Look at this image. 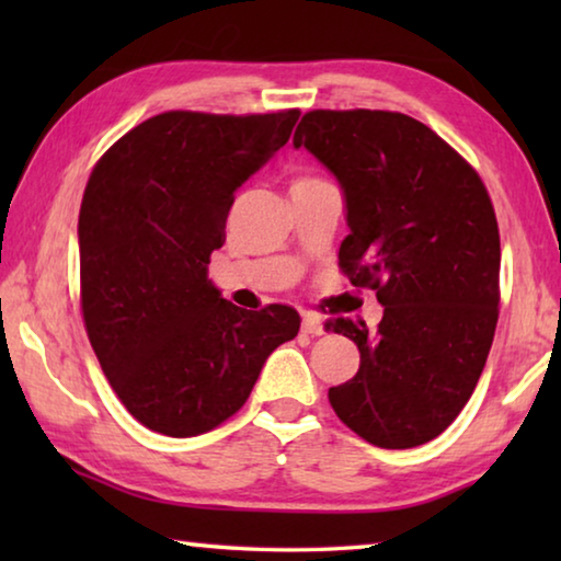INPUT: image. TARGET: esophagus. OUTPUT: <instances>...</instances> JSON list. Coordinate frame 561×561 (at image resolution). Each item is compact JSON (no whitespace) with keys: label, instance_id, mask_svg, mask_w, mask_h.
I'll list each match as a JSON object with an SVG mask.
<instances>
[{"label":"esophagus","instance_id":"esophagus-1","mask_svg":"<svg viewBox=\"0 0 561 561\" xmlns=\"http://www.w3.org/2000/svg\"><path fill=\"white\" fill-rule=\"evenodd\" d=\"M301 331L304 334H311V336H321L324 334V321H321L317 314H311V311H307L301 319Z\"/></svg>","mask_w":561,"mask_h":561}]
</instances>
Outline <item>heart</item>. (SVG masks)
<instances>
[{
	"label": "heart",
	"instance_id": "heart-1",
	"mask_svg": "<svg viewBox=\"0 0 561 561\" xmlns=\"http://www.w3.org/2000/svg\"><path fill=\"white\" fill-rule=\"evenodd\" d=\"M309 180H317V178H297L294 183H309Z\"/></svg>",
	"mask_w": 561,
	"mask_h": 561
}]
</instances>
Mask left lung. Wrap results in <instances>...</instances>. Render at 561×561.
<instances>
[{
  "label": "left lung",
  "mask_w": 561,
  "mask_h": 561,
  "mask_svg": "<svg viewBox=\"0 0 561 561\" xmlns=\"http://www.w3.org/2000/svg\"><path fill=\"white\" fill-rule=\"evenodd\" d=\"M344 190L339 267L376 289L383 319H331L358 346L329 403L378 448L423 445L470 401L497 327L500 232L490 195L462 156L393 111H309L294 130Z\"/></svg>",
  "instance_id": "8db88e82"
}]
</instances>
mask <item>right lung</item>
I'll return each instance as SVG.
<instances>
[{
  "label": "right lung",
  "instance_id": "right-lung-1",
  "mask_svg": "<svg viewBox=\"0 0 561 561\" xmlns=\"http://www.w3.org/2000/svg\"><path fill=\"white\" fill-rule=\"evenodd\" d=\"M299 111H168L116 140L79 213L83 324L146 428L193 438L234 415L264 360L297 336L291 307L247 311L207 279L234 193L287 144Z\"/></svg>",
  "mask_w": 561,
  "mask_h": 561
}]
</instances>
